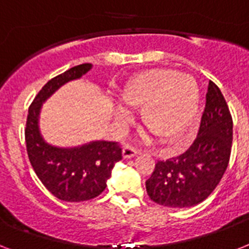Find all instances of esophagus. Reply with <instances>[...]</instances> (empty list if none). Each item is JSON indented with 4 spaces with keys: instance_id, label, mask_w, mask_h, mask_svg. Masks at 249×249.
I'll list each match as a JSON object with an SVG mask.
<instances>
[{
    "instance_id": "34e87169",
    "label": "esophagus",
    "mask_w": 249,
    "mask_h": 249,
    "mask_svg": "<svg viewBox=\"0 0 249 249\" xmlns=\"http://www.w3.org/2000/svg\"><path fill=\"white\" fill-rule=\"evenodd\" d=\"M140 154V150H137L136 147H133L130 144H125L123 148V158L124 159H130L133 156H136Z\"/></svg>"
}]
</instances>
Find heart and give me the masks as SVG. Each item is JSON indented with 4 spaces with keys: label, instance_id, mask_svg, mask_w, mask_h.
I'll list each match as a JSON object with an SVG mask.
<instances>
[{
    "label": "heart",
    "instance_id": "heart-1",
    "mask_svg": "<svg viewBox=\"0 0 249 249\" xmlns=\"http://www.w3.org/2000/svg\"><path fill=\"white\" fill-rule=\"evenodd\" d=\"M199 101L195 80L176 70L156 68L133 76L121 91V106L128 111L142 109L143 128L161 143L178 146L193 120ZM125 109L119 119L128 120Z\"/></svg>",
    "mask_w": 249,
    "mask_h": 249
}]
</instances>
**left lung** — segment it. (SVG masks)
I'll return each mask as SVG.
<instances>
[{"label": "left lung", "mask_w": 249, "mask_h": 249, "mask_svg": "<svg viewBox=\"0 0 249 249\" xmlns=\"http://www.w3.org/2000/svg\"><path fill=\"white\" fill-rule=\"evenodd\" d=\"M231 143L228 103L218 86L209 81L196 138L179 156L156 163L146 181L150 199L168 208H187L205 200L228 168Z\"/></svg>", "instance_id": "left-lung-1"}]
</instances>
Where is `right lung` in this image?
I'll return each mask as SVG.
<instances>
[{
  "label": "right lung",
  "mask_w": 249,
  "mask_h": 249,
  "mask_svg": "<svg viewBox=\"0 0 249 249\" xmlns=\"http://www.w3.org/2000/svg\"><path fill=\"white\" fill-rule=\"evenodd\" d=\"M91 70L84 63L49 80L29 106L25 124V143L29 161L42 185L64 201L90 200L101 195L113 166L123 159L117 142L94 141L79 147H55L45 142L38 128L41 106L68 81L80 79Z\"/></svg>",
  "instance_id": "1"
}]
</instances>
